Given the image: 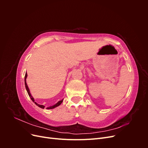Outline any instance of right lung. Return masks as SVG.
I'll list each match as a JSON object with an SVG mask.
<instances>
[{
    "instance_id": "1",
    "label": "right lung",
    "mask_w": 148,
    "mask_h": 148,
    "mask_svg": "<svg viewBox=\"0 0 148 148\" xmlns=\"http://www.w3.org/2000/svg\"><path fill=\"white\" fill-rule=\"evenodd\" d=\"M26 78H27V73H26V74H25V88H26V91H27V92H28V95H29V97L31 98V99L32 100V101L34 103V104H35L36 105L38 106V107H39L40 108H41V109H44V107H45V106H44V105L39 104H38V103L36 102H35V101H34V99L33 98V97L32 96H31V93H30L29 89V88H28V86L27 83H26ZM63 100H64V99H62L61 101H59V102H57L56 103V104H54V105L51 106H49V107H47V108H46V109H54V108H56V107H58V106H60V105L62 104V102H63Z\"/></svg>"
}]
</instances>
